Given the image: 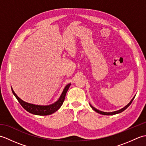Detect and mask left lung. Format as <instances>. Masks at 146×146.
<instances>
[{"label": "left lung", "mask_w": 146, "mask_h": 146, "mask_svg": "<svg viewBox=\"0 0 146 146\" xmlns=\"http://www.w3.org/2000/svg\"><path fill=\"white\" fill-rule=\"evenodd\" d=\"M135 96H134V97H133V98L131 100V101L129 102V103L126 105L125 107H124L123 108H122V109H120V110H117V111H113V112H104V111H100V110H97V108H95V107H94L93 106H92V105H90V106H91V107L92 108V109L93 110H94L95 111H97V113H100V114H102V115H115V114H117V113H121L122 112V111H124L131 104V103L132 102V101H133V100H134V98H135Z\"/></svg>", "instance_id": "1"}]
</instances>
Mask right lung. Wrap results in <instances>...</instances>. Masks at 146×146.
<instances>
[{"label": "right lung", "mask_w": 146, "mask_h": 146, "mask_svg": "<svg viewBox=\"0 0 146 146\" xmlns=\"http://www.w3.org/2000/svg\"><path fill=\"white\" fill-rule=\"evenodd\" d=\"M70 85L71 84L70 83V84H68L66 86H65L63 93H62L60 98H59V100L57 102H56L53 104L46 105V106H42V105H36L27 103V102L21 100L19 97H18L17 95L15 94V92L12 89V91L15 97L17 99L18 102H19L20 104L21 105V106L23 107L26 110L29 111V113H31L35 115H48L53 113L61 107V106L62 105V104H63V102L64 100L65 96H66V92L68 91V88H69V87L70 86Z\"/></svg>", "instance_id": "right-lung-1"}]
</instances>
